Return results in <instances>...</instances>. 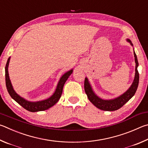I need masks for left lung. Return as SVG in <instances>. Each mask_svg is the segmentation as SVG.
I'll use <instances>...</instances> for the list:
<instances>
[{"label":"left lung","mask_w":148,"mask_h":148,"mask_svg":"<svg viewBox=\"0 0 148 148\" xmlns=\"http://www.w3.org/2000/svg\"><path fill=\"white\" fill-rule=\"evenodd\" d=\"M127 41L131 43V45H133V43L130 40H127ZM134 60H135L136 67H135V76L133 84H131V87L127 90V91L121 95L120 96L115 98L114 99L110 100H105L101 99L97 95H95L92 90V88L90 85V82L88 79L85 78L84 80V90L85 92L88 96V99L90 101L93 105H94L97 108H99L101 110L105 111H114L120 108L121 107L125 104L135 94L137 90V88L138 86L139 82V73L137 67L138 66V62L137 60V56L136 53L134 51Z\"/></svg>","instance_id":"left-lung-1"}]
</instances>
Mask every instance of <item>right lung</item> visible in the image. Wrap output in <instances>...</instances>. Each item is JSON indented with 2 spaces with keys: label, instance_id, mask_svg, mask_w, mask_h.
I'll return each instance as SVG.
<instances>
[{
  "label": "right lung",
  "instance_id": "obj_1",
  "mask_svg": "<svg viewBox=\"0 0 148 148\" xmlns=\"http://www.w3.org/2000/svg\"><path fill=\"white\" fill-rule=\"evenodd\" d=\"M10 60V57L8 59L6 67H5V78H6V85L7 90L12 99H14L21 106H22L23 108H25L26 110L30 111V112H38V111L45 110L48 109V108H51V107H53V105H55L58 101V100L60 99V98L62 95L64 85L65 82H66L67 79H68V77L70 76V75L72 73L73 69L66 72V73L62 76L58 82V85H57L55 92H54L52 96L48 98V99L40 101L31 102L28 101L25 99L24 98L19 96L14 91V88H13L11 81L10 80L8 70V68Z\"/></svg>",
  "mask_w": 148,
  "mask_h": 148
}]
</instances>
